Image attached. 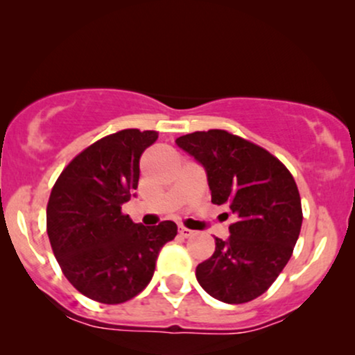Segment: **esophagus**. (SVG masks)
<instances>
[{"label": "esophagus", "mask_w": 355, "mask_h": 355, "mask_svg": "<svg viewBox=\"0 0 355 355\" xmlns=\"http://www.w3.org/2000/svg\"><path fill=\"white\" fill-rule=\"evenodd\" d=\"M179 235H181V237H184V239H189V237H192V235H194V230L186 229V227H179Z\"/></svg>", "instance_id": "34e87169"}]
</instances>
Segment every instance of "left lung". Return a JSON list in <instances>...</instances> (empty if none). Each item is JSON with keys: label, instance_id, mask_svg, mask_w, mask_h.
Segmentation results:
<instances>
[{"label": "left lung", "instance_id": "obj_1", "mask_svg": "<svg viewBox=\"0 0 355 355\" xmlns=\"http://www.w3.org/2000/svg\"><path fill=\"white\" fill-rule=\"evenodd\" d=\"M176 143L205 168L212 204L235 216L229 240L216 237V252L198 265L196 278L222 303H248L273 284L300 237L295 178L265 148L225 130L194 131Z\"/></svg>", "mask_w": 355, "mask_h": 355}]
</instances>
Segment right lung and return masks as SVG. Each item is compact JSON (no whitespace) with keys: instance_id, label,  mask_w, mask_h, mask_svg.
<instances>
[{"instance_id":"right-lung-1","label":"right lung","mask_w":355,"mask_h":355,"mask_svg":"<svg viewBox=\"0 0 355 355\" xmlns=\"http://www.w3.org/2000/svg\"><path fill=\"white\" fill-rule=\"evenodd\" d=\"M157 131L128 128L78 153L57 178L47 202V235L65 278L87 298L120 304L139 295L156 258L178 234L174 222L135 224L121 212L138 187L139 157Z\"/></svg>"}]
</instances>
